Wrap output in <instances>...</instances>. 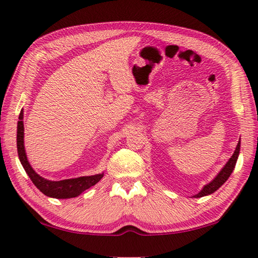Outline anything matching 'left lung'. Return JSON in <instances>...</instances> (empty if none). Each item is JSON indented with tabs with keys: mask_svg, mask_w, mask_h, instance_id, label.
<instances>
[{
	"mask_svg": "<svg viewBox=\"0 0 258 258\" xmlns=\"http://www.w3.org/2000/svg\"><path fill=\"white\" fill-rule=\"evenodd\" d=\"M239 150H240V142H238V145H237V148L235 150V152H233L232 157L229 159L227 165L223 167V169L219 172V175L215 177L214 179L210 182V184H208L207 186H204V188L201 190L198 195H195L194 198H203V196L212 194L219 188V187H221L224 184V182L227 181L228 178L230 177L232 170L235 169L237 158H238V156H239Z\"/></svg>",
	"mask_w": 258,
	"mask_h": 258,
	"instance_id": "left-lung-1",
	"label": "left lung"
}]
</instances>
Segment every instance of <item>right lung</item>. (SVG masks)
Returning a JSON list of instances; mask_svg holds the SVG:
<instances>
[{"label":"right lung","instance_id":"add662e5","mask_svg":"<svg viewBox=\"0 0 258 258\" xmlns=\"http://www.w3.org/2000/svg\"><path fill=\"white\" fill-rule=\"evenodd\" d=\"M23 113L21 110L19 115L18 121V132H17V148L19 159H20L21 165L25 168L28 176L30 177L31 181L34 182L35 186L38 188L41 193L46 196L54 199H71L80 195L82 191L91 186L96 185L99 181L104 174L95 175V176H84L79 178H73V179H65L59 181H51L45 178L40 177L37 172L32 169L30 163L28 162V159L25 151V145H23Z\"/></svg>","mask_w":258,"mask_h":258}]
</instances>
